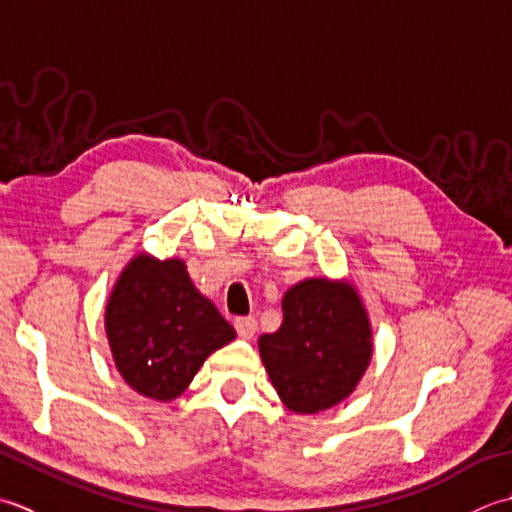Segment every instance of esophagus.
<instances>
[{
  "label": "esophagus",
  "instance_id": "obj_1",
  "mask_svg": "<svg viewBox=\"0 0 512 512\" xmlns=\"http://www.w3.org/2000/svg\"><path fill=\"white\" fill-rule=\"evenodd\" d=\"M234 327L238 331V336L245 338V340H252L256 329H258V322L252 316H243V318H236L234 320Z\"/></svg>",
  "mask_w": 512,
  "mask_h": 512
}]
</instances>
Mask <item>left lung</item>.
Returning <instances> with one entry per match:
<instances>
[{
    "instance_id": "1",
    "label": "left lung",
    "mask_w": 512,
    "mask_h": 512,
    "mask_svg": "<svg viewBox=\"0 0 512 512\" xmlns=\"http://www.w3.org/2000/svg\"><path fill=\"white\" fill-rule=\"evenodd\" d=\"M260 360L289 411L314 415L356 391L373 356V329L349 278H305L283 296V325L258 338Z\"/></svg>"
}]
</instances>
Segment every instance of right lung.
<instances>
[{
    "mask_svg": "<svg viewBox=\"0 0 512 512\" xmlns=\"http://www.w3.org/2000/svg\"><path fill=\"white\" fill-rule=\"evenodd\" d=\"M103 325L125 384L156 402L179 398L203 362L236 338L214 302L194 287L183 258L148 252L121 269Z\"/></svg>",
    "mask_w": 512,
    "mask_h": 512,
    "instance_id": "obj_1",
    "label": "right lung"
}]
</instances>
